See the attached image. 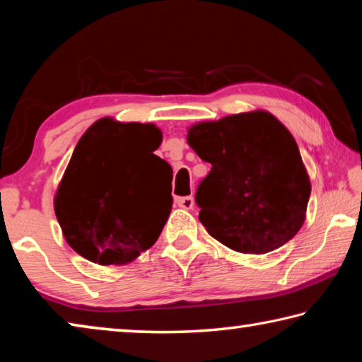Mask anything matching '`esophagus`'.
<instances>
[{
  "instance_id": "esophagus-1",
  "label": "esophagus",
  "mask_w": 362,
  "mask_h": 362,
  "mask_svg": "<svg viewBox=\"0 0 362 362\" xmlns=\"http://www.w3.org/2000/svg\"><path fill=\"white\" fill-rule=\"evenodd\" d=\"M175 203H177V206L182 207V209L189 211V209H193L194 199H193V196H183V198H177Z\"/></svg>"
}]
</instances>
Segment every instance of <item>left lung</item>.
<instances>
[{
    "mask_svg": "<svg viewBox=\"0 0 362 362\" xmlns=\"http://www.w3.org/2000/svg\"><path fill=\"white\" fill-rule=\"evenodd\" d=\"M187 142L212 166L196 192L199 222L212 238L260 255L297 235L311 183L296 139L276 116L254 110L196 122Z\"/></svg>",
    "mask_w": 362,
    "mask_h": 362,
    "instance_id": "obj_1",
    "label": "left lung"
}]
</instances>
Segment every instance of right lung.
Wrapping results in <instances>:
<instances>
[{
  "instance_id": "right-lung-1",
  "label": "right lung",
  "mask_w": 362,
  "mask_h": 362,
  "mask_svg": "<svg viewBox=\"0 0 362 362\" xmlns=\"http://www.w3.org/2000/svg\"><path fill=\"white\" fill-rule=\"evenodd\" d=\"M163 134L151 122L95 121L75 146L54 196L69 246L99 265H126L150 249L173 209L156 156Z\"/></svg>"
}]
</instances>
